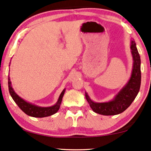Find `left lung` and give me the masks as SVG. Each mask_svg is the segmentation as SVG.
Here are the masks:
<instances>
[{"mask_svg":"<svg viewBox=\"0 0 151 151\" xmlns=\"http://www.w3.org/2000/svg\"><path fill=\"white\" fill-rule=\"evenodd\" d=\"M131 53L133 58L132 75L128 83L116 95L113 101L107 103H94L91 101L86 93V98L93 111L104 116L117 115L124 111L138 94L141 84V70H140V57L136 48L135 41H131Z\"/></svg>","mask_w":151,"mask_h":151,"instance_id":"left-lung-1","label":"left lung"}]
</instances>
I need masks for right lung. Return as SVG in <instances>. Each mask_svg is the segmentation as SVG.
Returning a JSON list of instances; mask_svg holds the SVG:
<instances>
[{"label": "right lung", "instance_id": "obj_1", "mask_svg": "<svg viewBox=\"0 0 151 151\" xmlns=\"http://www.w3.org/2000/svg\"><path fill=\"white\" fill-rule=\"evenodd\" d=\"M8 87H9L10 95L12 96L13 100L15 101V103L20 108V109L22 111H24L27 115L35 118L46 117V116H51L52 114L57 113L59 109V107H60L61 101H62V98L65 92V90H63L62 92H61V94H60V96H59L58 101L57 102V103L55 105L49 107H41L27 103V102L21 99L20 97H19L15 93L14 90H13L9 76H8Z\"/></svg>", "mask_w": 151, "mask_h": 151}]
</instances>
